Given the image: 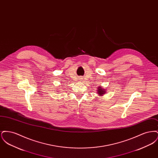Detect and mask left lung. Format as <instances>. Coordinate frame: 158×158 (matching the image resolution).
Here are the masks:
<instances>
[{
  "label": "left lung",
  "mask_w": 158,
  "mask_h": 158,
  "mask_svg": "<svg viewBox=\"0 0 158 158\" xmlns=\"http://www.w3.org/2000/svg\"><path fill=\"white\" fill-rule=\"evenodd\" d=\"M98 95H99V96H102L103 95H104L105 94V92H106V90H105L104 89H103V88H102V86H99V87H98Z\"/></svg>",
  "instance_id": "1"
}]
</instances>
